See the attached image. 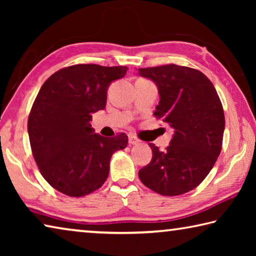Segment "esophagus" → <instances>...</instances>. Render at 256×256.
<instances>
[{"label": "esophagus", "instance_id": "obj_1", "mask_svg": "<svg viewBox=\"0 0 256 256\" xmlns=\"http://www.w3.org/2000/svg\"><path fill=\"white\" fill-rule=\"evenodd\" d=\"M128 144L131 146H136L138 144V140L136 136H128Z\"/></svg>", "mask_w": 256, "mask_h": 256}]
</instances>
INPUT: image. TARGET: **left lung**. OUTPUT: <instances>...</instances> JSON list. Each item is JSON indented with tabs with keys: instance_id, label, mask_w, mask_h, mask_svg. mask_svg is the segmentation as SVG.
I'll return each mask as SVG.
<instances>
[{
	"instance_id": "1",
	"label": "left lung",
	"mask_w": 256,
	"mask_h": 256,
	"mask_svg": "<svg viewBox=\"0 0 256 256\" xmlns=\"http://www.w3.org/2000/svg\"><path fill=\"white\" fill-rule=\"evenodd\" d=\"M138 74L157 86L160 100L154 115L174 131L166 150L149 144L152 159L138 177L162 196L190 192L206 178L222 151V102L211 81L196 68L170 64L138 68Z\"/></svg>"
}]
</instances>
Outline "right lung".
<instances>
[{
    "label": "right lung",
    "instance_id": "right-lung-1",
    "mask_svg": "<svg viewBox=\"0 0 256 256\" xmlns=\"http://www.w3.org/2000/svg\"><path fill=\"white\" fill-rule=\"evenodd\" d=\"M126 70L78 64L42 86L29 114V140L42 177L60 193L79 198L102 188L112 154L126 148L124 133L108 138L90 124L94 112L106 106L108 86Z\"/></svg>",
    "mask_w": 256,
    "mask_h": 256
}]
</instances>
